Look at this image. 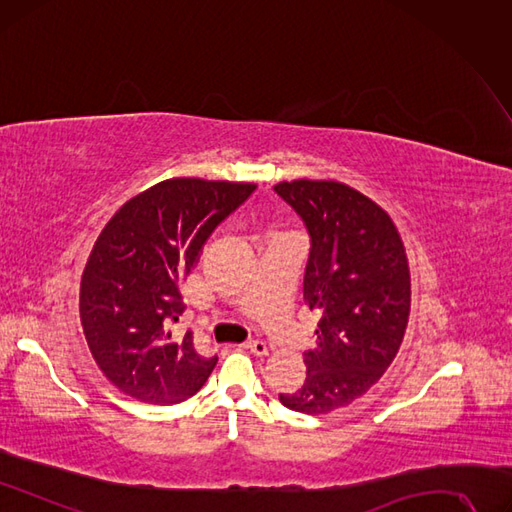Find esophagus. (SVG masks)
Wrapping results in <instances>:
<instances>
[{"instance_id":"34e87169","label":"esophagus","mask_w":512,"mask_h":512,"mask_svg":"<svg viewBox=\"0 0 512 512\" xmlns=\"http://www.w3.org/2000/svg\"><path fill=\"white\" fill-rule=\"evenodd\" d=\"M244 348L251 350L255 356H268V352H270L268 346L263 344V342H257V339H253V342H246Z\"/></svg>"}]
</instances>
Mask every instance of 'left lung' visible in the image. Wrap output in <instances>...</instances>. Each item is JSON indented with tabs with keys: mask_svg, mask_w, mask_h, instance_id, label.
Listing matches in <instances>:
<instances>
[{
	"mask_svg": "<svg viewBox=\"0 0 512 512\" xmlns=\"http://www.w3.org/2000/svg\"><path fill=\"white\" fill-rule=\"evenodd\" d=\"M274 192L306 223L304 299L320 312L306 382L278 399L299 413H329L363 396L401 348L411 308L405 246L384 208L344 183L297 179Z\"/></svg>",
	"mask_w": 512,
	"mask_h": 512,
	"instance_id": "8db88e82",
	"label": "left lung"
}]
</instances>
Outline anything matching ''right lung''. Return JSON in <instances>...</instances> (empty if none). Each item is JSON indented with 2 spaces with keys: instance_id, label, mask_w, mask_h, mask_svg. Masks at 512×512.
Instances as JSON below:
<instances>
[{
  "instance_id": "right-lung-1",
  "label": "right lung",
  "mask_w": 512,
  "mask_h": 512,
  "mask_svg": "<svg viewBox=\"0 0 512 512\" xmlns=\"http://www.w3.org/2000/svg\"><path fill=\"white\" fill-rule=\"evenodd\" d=\"M255 183L166 179L130 198L103 227L80 282V320L92 358L132 399L175 405L194 396L217 365L175 339L179 285L215 227L255 192Z\"/></svg>"
}]
</instances>
